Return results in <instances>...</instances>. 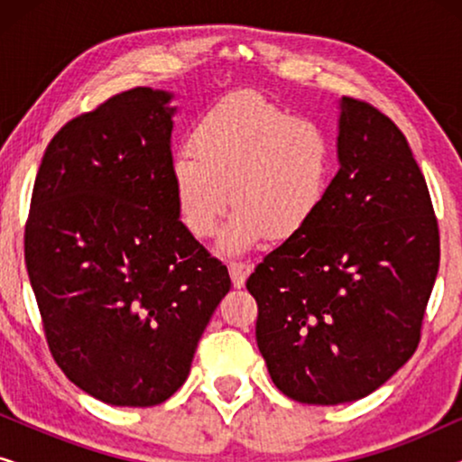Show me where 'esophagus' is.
<instances>
[{
    "mask_svg": "<svg viewBox=\"0 0 462 462\" xmlns=\"http://www.w3.org/2000/svg\"><path fill=\"white\" fill-rule=\"evenodd\" d=\"M252 273V267L248 263H231L229 264V275H231V282L236 288H244L245 280H248V275Z\"/></svg>",
    "mask_w": 462,
    "mask_h": 462,
    "instance_id": "esophagus-1",
    "label": "esophagus"
}]
</instances>
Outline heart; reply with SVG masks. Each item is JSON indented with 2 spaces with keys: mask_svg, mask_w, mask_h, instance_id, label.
Masks as SVG:
<instances>
[{
  "mask_svg": "<svg viewBox=\"0 0 462 462\" xmlns=\"http://www.w3.org/2000/svg\"><path fill=\"white\" fill-rule=\"evenodd\" d=\"M191 153L172 162L182 225L198 239L214 236L237 206L218 252L242 256L267 239H292L318 218L330 193L334 149L324 125L267 103L231 94L212 105L189 138Z\"/></svg>",
  "mask_w": 462,
  "mask_h": 462,
  "instance_id": "b5f03b06",
  "label": "heart"
}]
</instances>
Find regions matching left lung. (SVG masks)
<instances>
[{
  "mask_svg": "<svg viewBox=\"0 0 462 462\" xmlns=\"http://www.w3.org/2000/svg\"><path fill=\"white\" fill-rule=\"evenodd\" d=\"M337 157L318 218L245 282L271 381L315 406L362 400L412 357L439 269L438 220L402 130L343 97Z\"/></svg>",
  "mask_w": 462,
  "mask_h": 462,
  "instance_id": "left-lung-1",
  "label": "left lung"
}]
</instances>
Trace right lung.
Listing matches in <instances>:
<instances>
[{
	"mask_svg": "<svg viewBox=\"0 0 462 462\" xmlns=\"http://www.w3.org/2000/svg\"><path fill=\"white\" fill-rule=\"evenodd\" d=\"M174 94L122 92L60 128L37 172L24 261L50 351L111 406L179 391L229 271L182 225Z\"/></svg>",
	"mask_w": 462,
	"mask_h": 462,
	"instance_id": "right-lung-1",
	"label": "right lung"
}]
</instances>
